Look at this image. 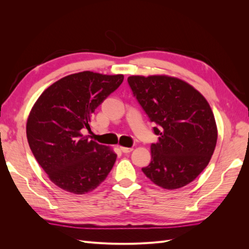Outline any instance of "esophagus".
<instances>
[{
  "label": "esophagus",
  "mask_w": 249,
  "mask_h": 249,
  "mask_svg": "<svg viewBox=\"0 0 249 249\" xmlns=\"http://www.w3.org/2000/svg\"><path fill=\"white\" fill-rule=\"evenodd\" d=\"M120 149H122V152L124 153V154H127V153H131L133 148L132 147H124V146H120Z\"/></svg>",
  "instance_id": "esophagus-1"
}]
</instances>
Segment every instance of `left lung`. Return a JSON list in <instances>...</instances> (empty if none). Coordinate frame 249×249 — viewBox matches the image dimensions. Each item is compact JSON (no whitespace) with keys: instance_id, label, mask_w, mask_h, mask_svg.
<instances>
[{"instance_id":"obj_1","label":"left lung","mask_w":249,"mask_h":249,"mask_svg":"<svg viewBox=\"0 0 249 249\" xmlns=\"http://www.w3.org/2000/svg\"><path fill=\"white\" fill-rule=\"evenodd\" d=\"M127 82L159 136L152 161L142 171L167 190L182 188L207 167L217 143V125L208 101L189 83L166 74L131 76Z\"/></svg>"}]
</instances>
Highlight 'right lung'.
I'll return each mask as SVG.
<instances>
[{
	"label": "right lung",
	"mask_w": 249,
	"mask_h": 249,
	"mask_svg": "<svg viewBox=\"0 0 249 249\" xmlns=\"http://www.w3.org/2000/svg\"><path fill=\"white\" fill-rule=\"evenodd\" d=\"M124 81V74L90 71L53 83L37 99L27 120V139L49 178L73 194L93 191L106 179L117 155L83 136L94 110Z\"/></svg>",
	"instance_id": "1"
}]
</instances>
